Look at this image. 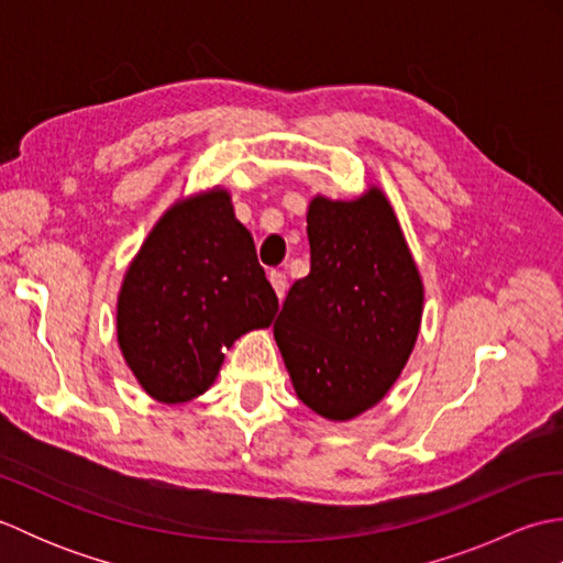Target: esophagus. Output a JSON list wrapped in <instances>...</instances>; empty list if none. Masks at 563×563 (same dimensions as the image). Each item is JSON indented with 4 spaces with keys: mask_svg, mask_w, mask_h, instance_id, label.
<instances>
[{
    "mask_svg": "<svg viewBox=\"0 0 563 563\" xmlns=\"http://www.w3.org/2000/svg\"><path fill=\"white\" fill-rule=\"evenodd\" d=\"M268 280H271V285H273L275 295H278V300H283V297H285V290H288V278H285V273H280V271H271V273H268Z\"/></svg>",
    "mask_w": 563,
    "mask_h": 563,
    "instance_id": "esophagus-1",
    "label": "esophagus"
}]
</instances>
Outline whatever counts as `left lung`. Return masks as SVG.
Instances as JSON below:
<instances>
[{
    "mask_svg": "<svg viewBox=\"0 0 563 563\" xmlns=\"http://www.w3.org/2000/svg\"><path fill=\"white\" fill-rule=\"evenodd\" d=\"M312 268L273 324L297 399L327 421L373 409L399 379L423 317V280L379 186L307 208Z\"/></svg>",
    "mask_w": 563,
    "mask_h": 563,
    "instance_id": "8db88e82",
    "label": "left lung"
}]
</instances>
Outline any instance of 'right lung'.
Here are the masks:
<instances>
[{
    "mask_svg": "<svg viewBox=\"0 0 563 563\" xmlns=\"http://www.w3.org/2000/svg\"><path fill=\"white\" fill-rule=\"evenodd\" d=\"M278 312L254 236L230 190L178 198L152 227L123 275L118 345L137 385L162 404H186L218 379L224 351Z\"/></svg>",
    "mask_w": 563,
    "mask_h": 563,
    "instance_id": "add662e5",
    "label": "right lung"
}]
</instances>
